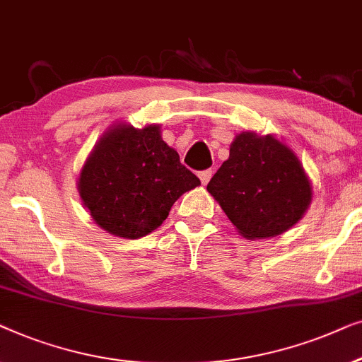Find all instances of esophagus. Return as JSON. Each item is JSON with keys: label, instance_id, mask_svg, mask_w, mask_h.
Returning a JSON list of instances; mask_svg holds the SVG:
<instances>
[{"label": "esophagus", "instance_id": "obj_1", "mask_svg": "<svg viewBox=\"0 0 362 362\" xmlns=\"http://www.w3.org/2000/svg\"><path fill=\"white\" fill-rule=\"evenodd\" d=\"M211 175H213V172H211V170H202L200 174H198V179H200L202 185H206V183L210 182Z\"/></svg>", "mask_w": 362, "mask_h": 362}]
</instances>
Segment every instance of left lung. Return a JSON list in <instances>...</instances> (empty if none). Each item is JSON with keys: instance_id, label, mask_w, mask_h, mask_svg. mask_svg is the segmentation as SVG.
<instances>
[{"instance_id": "left-lung-1", "label": "left lung", "mask_w": 362, "mask_h": 362, "mask_svg": "<svg viewBox=\"0 0 362 362\" xmlns=\"http://www.w3.org/2000/svg\"><path fill=\"white\" fill-rule=\"evenodd\" d=\"M206 190L243 238L279 236L302 220L313 188L297 154L276 136L243 131Z\"/></svg>"}]
</instances>
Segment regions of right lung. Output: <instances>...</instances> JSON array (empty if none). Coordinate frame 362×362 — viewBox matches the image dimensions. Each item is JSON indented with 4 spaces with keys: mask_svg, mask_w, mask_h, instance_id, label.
Instances as JSON below:
<instances>
[{
    "mask_svg": "<svg viewBox=\"0 0 362 362\" xmlns=\"http://www.w3.org/2000/svg\"><path fill=\"white\" fill-rule=\"evenodd\" d=\"M200 185L162 141L160 126L137 129L116 123L100 137L81 167V203L101 230L137 239L157 230L174 203Z\"/></svg>",
    "mask_w": 362,
    "mask_h": 362,
    "instance_id": "1",
    "label": "right lung"
}]
</instances>
